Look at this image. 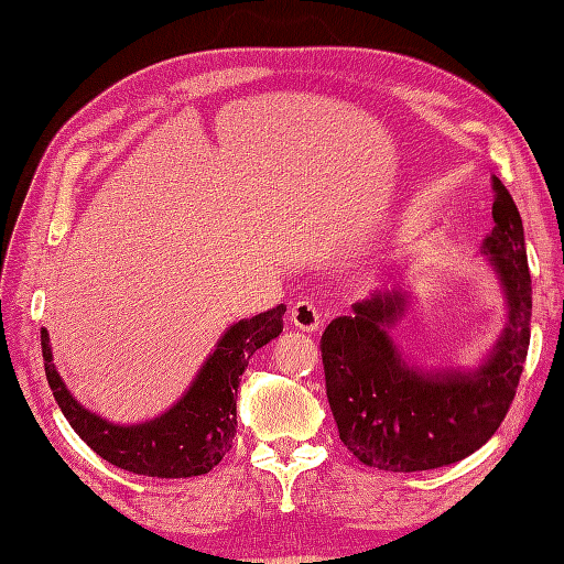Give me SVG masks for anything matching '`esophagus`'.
<instances>
[{"label": "esophagus", "mask_w": 564, "mask_h": 564, "mask_svg": "<svg viewBox=\"0 0 564 564\" xmlns=\"http://www.w3.org/2000/svg\"><path fill=\"white\" fill-rule=\"evenodd\" d=\"M289 319H292L294 327L301 329V332L313 334V332L319 329V311L315 308V303L308 301V299H303V301L294 303L292 308H289Z\"/></svg>", "instance_id": "1"}]
</instances>
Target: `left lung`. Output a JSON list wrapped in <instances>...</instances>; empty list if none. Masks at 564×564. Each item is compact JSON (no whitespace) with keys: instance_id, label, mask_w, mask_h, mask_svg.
Wrapping results in <instances>:
<instances>
[{"instance_id":"8db88e82","label":"left lung","mask_w":564,"mask_h":564,"mask_svg":"<svg viewBox=\"0 0 564 564\" xmlns=\"http://www.w3.org/2000/svg\"><path fill=\"white\" fill-rule=\"evenodd\" d=\"M491 218L482 249L499 275L508 322L482 365L423 371L406 362L390 336L409 303L400 289L373 292L324 329L319 348L338 437L365 466L416 473L456 464L506 419L527 360L532 278L520 212L497 176Z\"/></svg>"}]
</instances>
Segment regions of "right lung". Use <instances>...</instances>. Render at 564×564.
I'll list each match as a JSON object with an SVG mask.
<instances>
[{
	"label": "right lung",
	"mask_w": 564,
	"mask_h": 564,
	"mask_svg": "<svg viewBox=\"0 0 564 564\" xmlns=\"http://www.w3.org/2000/svg\"><path fill=\"white\" fill-rule=\"evenodd\" d=\"M284 305L235 322L197 371L185 395L162 416L119 425L84 409L65 388L42 329L44 371L51 392L73 431L108 464L148 477H193L209 473L232 447L237 386L251 355L282 334Z\"/></svg>",
	"instance_id": "obj_1"
}]
</instances>
